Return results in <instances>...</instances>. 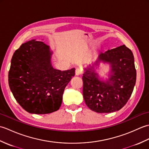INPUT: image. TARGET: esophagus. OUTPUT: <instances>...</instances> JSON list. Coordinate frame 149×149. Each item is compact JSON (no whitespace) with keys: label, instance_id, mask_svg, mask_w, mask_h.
Wrapping results in <instances>:
<instances>
[{"label":"esophagus","instance_id":"obj_1","mask_svg":"<svg viewBox=\"0 0 149 149\" xmlns=\"http://www.w3.org/2000/svg\"><path fill=\"white\" fill-rule=\"evenodd\" d=\"M83 74V70L81 68H77L75 70V75H80Z\"/></svg>","mask_w":149,"mask_h":149}]
</instances>
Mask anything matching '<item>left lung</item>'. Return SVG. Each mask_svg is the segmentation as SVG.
Returning a JSON list of instances; mask_svg holds the SVG:
<instances>
[{
  "label": "left lung",
  "instance_id": "1",
  "mask_svg": "<svg viewBox=\"0 0 149 149\" xmlns=\"http://www.w3.org/2000/svg\"><path fill=\"white\" fill-rule=\"evenodd\" d=\"M100 61L109 62L112 66V74L106 82L100 81L94 72V66ZM136 79L133 54L125 45L100 53L97 61L85 68L83 76L85 103L97 113H109L118 111L130 98Z\"/></svg>",
  "mask_w": 149,
  "mask_h": 149
}]
</instances>
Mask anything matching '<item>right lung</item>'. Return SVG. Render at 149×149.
I'll use <instances>...</instances> for the list:
<instances>
[{
  "label": "right lung",
  "instance_id": "add662e5",
  "mask_svg": "<svg viewBox=\"0 0 149 149\" xmlns=\"http://www.w3.org/2000/svg\"><path fill=\"white\" fill-rule=\"evenodd\" d=\"M51 55L48 45L35 40L22 44L13 55L9 86L17 102L30 113L58 110L65 88L75 75V68H53Z\"/></svg>",
  "mask_w": 149,
  "mask_h": 149
}]
</instances>
